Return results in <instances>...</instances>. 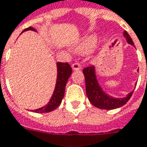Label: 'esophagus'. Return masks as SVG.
Listing matches in <instances>:
<instances>
[{
  "instance_id": "34e87169",
  "label": "esophagus",
  "mask_w": 147,
  "mask_h": 147,
  "mask_svg": "<svg viewBox=\"0 0 147 147\" xmlns=\"http://www.w3.org/2000/svg\"><path fill=\"white\" fill-rule=\"evenodd\" d=\"M71 67H72V69L75 71L80 70L81 68V65L79 63H75L71 65Z\"/></svg>"
}]
</instances>
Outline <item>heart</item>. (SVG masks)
<instances>
[{
	"mask_svg": "<svg viewBox=\"0 0 147 147\" xmlns=\"http://www.w3.org/2000/svg\"><path fill=\"white\" fill-rule=\"evenodd\" d=\"M97 44V37L95 35H88L84 37L74 48V51L78 53H88L95 48Z\"/></svg>",
	"mask_w": 147,
	"mask_h": 147,
	"instance_id": "b5f03b06",
	"label": "heart"
}]
</instances>
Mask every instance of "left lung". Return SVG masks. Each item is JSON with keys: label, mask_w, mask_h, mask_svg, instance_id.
Segmentation results:
<instances>
[{"label": "left lung", "mask_w": 147, "mask_h": 147, "mask_svg": "<svg viewBox=\"0 0 147 147\" xmlns=\"http://www.w3.org/2000/svg\"><path fill=\"white\" fill-rule=\"evenodd\" d=\"M123 36L126 38L127 43L134 46V42L127 32L124 31ZM83 73L85 77L86 93L88 99L92 105L99 109L113 110L121 107L128 102L133 94L134 91L128 93V95L124 98H114L107 95L100 87L97 80V77L95 76V67L88 66L85 67L83 70Z\"/></svg>", "instance_id": "obj_1"}]
</instances>
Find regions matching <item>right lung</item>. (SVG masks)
Masks as SVG:
<instances>
[{
    "mask_svg": "<svg viewBox=\"0 0 147 147\" xmlns=\"http://www.w3.org/2000/svg\"><path fill=\"white\" fill-rule=\"evenodd\" d=\"M28 30L36 32V30L34 28L29 27L25 28L22 32ZM56 66H57V79H56L55 90H54V92L52 94V97H51L47 105L44 106V107H42L39 109L32 110L33 112H50V111H52L56 108H57L62 102V99H63V96H64L67 82L68 80V78L71 75V67L69 63H61V62H58L56 63Z\"/></svg>",
    "mask_w": 147,
    "mask_h": 147,
    "instance_id": "right-lung-1",
    "label": "right lung"
}]
</instances>
